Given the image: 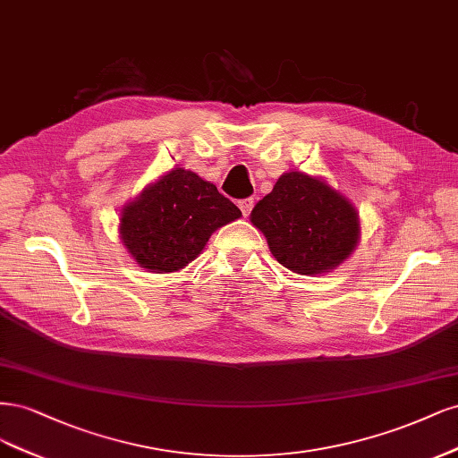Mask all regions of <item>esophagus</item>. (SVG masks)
<instances>
[{"mask_svg":"<svg viewBox=\"0 0 458 458\" xmlns=\"http://www.w3.org/2000/svg\"><path fill=\"white\" fill-rule=\"evenodd\" d=\"M253 199L250 198H247V199H240L238 201V208L242 209V213H243V216H249V213H250V209H253Z\"/></svg>","mask_w":458,"mask_h":458,"instance_id":"34e87169","label":"esophagus"}]
</instances>
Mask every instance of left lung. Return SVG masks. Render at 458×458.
<instances>
[{"label":"left lung","mask_w":458,"mask_h":458,"mask_svg":"<svg viewBox=\"0 0 458 458\" xmlns=\"http://www.w3.org/2000/svg\"><path fill=\"white\" fill-rule=\"evenodd\" d=\"M250 223L264 233L276 260L302 276L341 267L360 242L356 208L326 181L301 171L279 176L250 211Z\"/></svg>","instance_id":"obj_1"}]
</instances>
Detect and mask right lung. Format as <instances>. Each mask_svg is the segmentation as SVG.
<instances>
[{"label": "right lung", "mask_w": 458, "mask_h": 458, "mask_svg": "<svg viewBox=\"0 0 458 458\" xmlns=\"http://www.w3.org/2000/svg\"><path fill=\"white\" fill-rule=\"evenodd\" d=\"M240 216L213 182L176 167L122 209L120 238L142 268L169 274L184 268L215 230Z\"/></svg>", "instance_id": "obj_1"}]
</instances>
